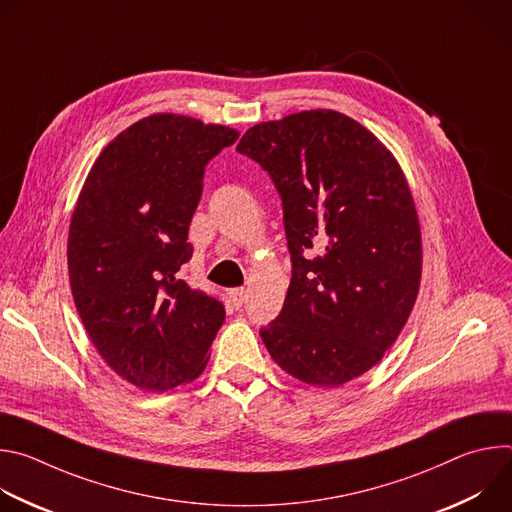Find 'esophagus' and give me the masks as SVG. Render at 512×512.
Masks as SVG:
<instances>
[{
  "label": "esophagus",
  "instance_id": "esophagus-1",
  "mask_svg": "<svg viewBox=\"0 0 512 512\" xmlns=\"http://www.w3.org/2000/svg\"><path fill=\"white\" fill-rule=\"evenodd\" d=\"M229 298H231L233 308L239 310L245 304V300H247V289L245 287H235V289L229 291Z\"/></svg>",
  "mask_w": 512,
  "mask_h": 512
}]
</instances>
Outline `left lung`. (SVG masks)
<instances>
[{"instance_id":"8db88e82","label":"left lung","mask_w":512,"mask_h":512,"mask_svg":"<svg viewBox=\"0 0 512 512\" xmlns=\"http://www.w3.org/2000/svg\"><path fill=\"white\" fill-rule=\"evenodd\" d=\"M237 152L271 176L291 255L283 308L259 334L287 375L340 387L385 356L417 300L421 231L403 170L330 109L257 123Z\"/></svg>"}]
</instances>
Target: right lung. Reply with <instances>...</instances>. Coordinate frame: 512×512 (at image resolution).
Segmentation results:
<instances>
[{
  "label": "right lung",
  "mask_w": 512,
  "mask_h": 512,
  "mask_svg": "<svg viewBox=\"0 0 512 512\" xmlns=\"http://www.w3.org/2000/svg\"><path fill=\"white\" fill-rule=\"evenodd\" d=\"M237 129L156 113L121 131L93 164L68 229L77 312L109 367L137 389L194 381L225 306L178 277L206 164Z\"/></svg>",
  "instance_id": "1"
}]
</instances>
